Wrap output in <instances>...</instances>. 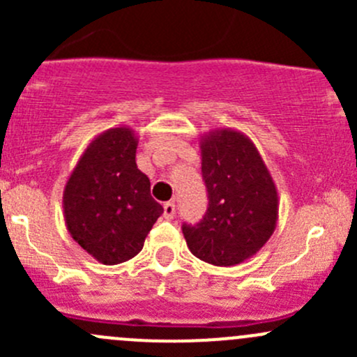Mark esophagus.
Returning a JSON list of instances; mask_svg holds the SVG:
<instances>
[{
  "label": "esophagus",
  "mask_w": 357,
  "mask_h": 357,
  "mask_svg": "<svg viewBox=\"0 0 357 357\" xmlns=\"http://www.w3.org/2000/svg\"><path fill=\"white\" fill-rule=\"evenodd\" d=\"M176 215V204L174 202H167L164 204V218L165 219H172Z\"/></svg>",
  "instance_id": "obj_1"
}]
</instances>
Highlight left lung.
<instances>
[{
  "label": "left lung",
  "mask_w": 357,
  "mask_h": 357,
  "mask_svg": "<svg viewBox=\"0 0 357 357\" xmlns=\"http://www.w3.org/2000/svg\"><path fill=\"white\" fill-rule=\"evenodd\" d=\"M199 145L208 207L199 225H183L186 245L208 264H240L275 233L278 190L257 146L242 131L211 129Z\"/></svg>",
  "instance_id": "obj_1"
}]
</instances>
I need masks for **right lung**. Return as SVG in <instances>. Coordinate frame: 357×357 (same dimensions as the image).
<instances>
[{"instance_id": "obj_1", "label": "right lung", "mask_w": 357, "mask_h": 357, "mask_svg": "<svg viewBox=\"0 0 357 357\" xmlns=\"http://www.w3.org/2000/svg\"><path fill=\"white\" fill-rule=\"evenodd\" d=\"M136 149L138 135L129 126L100 132L79 157L63 188L67 231L107 266L135 257L164 212L150 195V179L136 165Z\"/></svg>"}]
</instances>
